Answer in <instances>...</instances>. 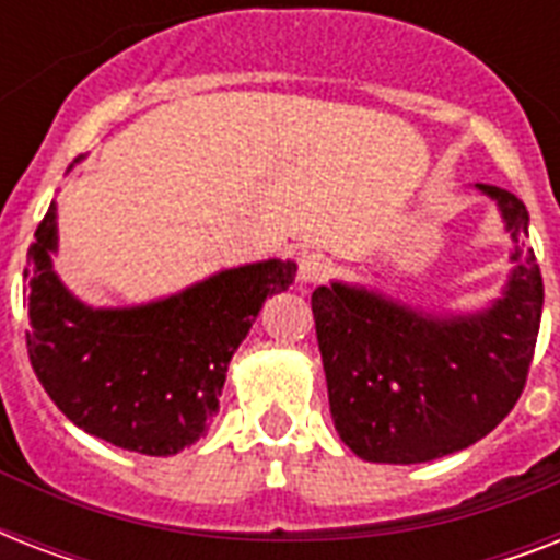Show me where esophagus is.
Segmentation results:
<instances>
[{
    "label": "esophagus",
    "mask_w": 560,
    "mask_h": 560,
    "mask_svg": "<svg viewBox=\"0 0 560 560\" xmlns=\"http://www.w3.org/2000/svg\"><path fill=\"white\" fill-rule=\"evenodd\" d=\"M328 272H331V264L323 255L305 253L299 258V281L302 284H319V281L328 279Z\"/></svg>",
    "instance_id": "esophagus-1"
}]
</instances>
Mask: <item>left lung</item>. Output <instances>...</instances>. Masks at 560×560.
<instances>
[{
    "label": "left lung",
    "instance_id": "obj_1",
    "mask_svg": "<svg viewBox=\"0 0 560 560\" xmlns=\"http://www.w3.org/2000/svg\"><path fill=\"white\" fill-rule=\"evenodd\" d=\"M474 188L512 237V270L488 305L433 311L340 279L311 296L334 427L363 462L418 465L465 451L521 398L544 311L540 267L521 244L529 211L512 191Z\"/></svg>",
    "mask_w": 560,
    "mask_h": 560
}]
</instances>
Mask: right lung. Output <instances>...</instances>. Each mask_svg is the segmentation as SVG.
I'll return each instance as SVG.
<instances>
[{"label":"right lung","instance_id":"add662e5","mask_svg":"<svg viewBox=\"0 0 560 560\" xmlns=\"http://www.w3.org/2000/svg\"><path fill=\"white\" fill-rule=\"evenodd\" d=\"M57 241L51 200L25 267L28 354L48 398L83 433L121 451L191 447L218 416L229 360L267 296L293 284L296 261L226 267L139 305H90L57 276Z\"/></svg>","mask_w":560,"mask_h":560}]
</instances>
